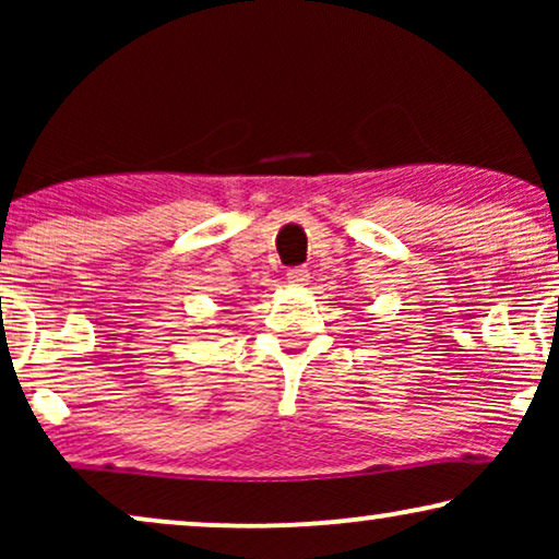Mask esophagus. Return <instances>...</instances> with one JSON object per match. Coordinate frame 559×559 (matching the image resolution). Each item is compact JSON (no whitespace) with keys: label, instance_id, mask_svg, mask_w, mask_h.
I'll return each mask as SVG.
<instances>
[{"label":"esophagus","instance_id":"obj_1","mask_svg":"<svg viewBox=\"0 0 559 559\" xmlns=\"http://www.w3.org/2000/svg\"><path fill=\"white\" fill-rule=\"evenodd\" d=\"M287 282H289V285H297V287L308 285V282H310V272L305 270V266H295V270L287 272Z\"/></svg>","mask_w":559,"mask_h":559}]
</instances>
